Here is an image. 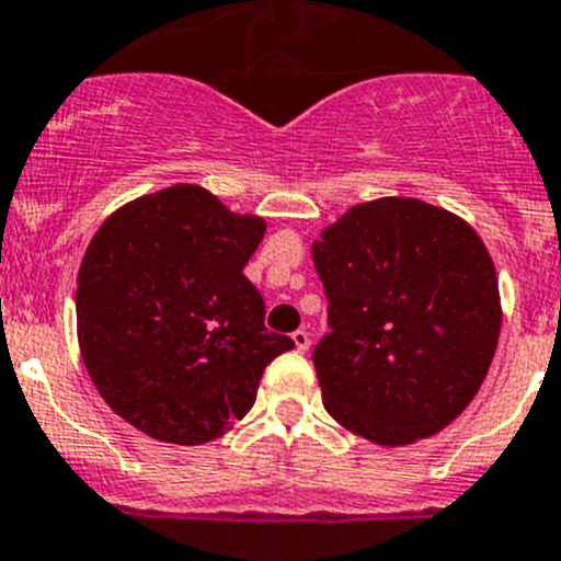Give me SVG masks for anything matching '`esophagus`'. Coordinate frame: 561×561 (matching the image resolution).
<instances>
[{"instance_id": "obj_1", "label": "esophagus", "mask_w": 561, "mask_h": 561, "mask_svg": "<svg viewBox=\"0 0 561 561\" xmlns=\"http://www.w3.org/2000/svg\"><path fill=\"white\" fill-rule=\"evenodd\" d=\"M309 331H304V329H298V331H293V345H296V351L298 353H307L309 351Z\"/></svg>"}]
</instances>
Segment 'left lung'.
Returning <instances> with one entry per match:
<instances>
[{
  "mask_svg": "<svg viewBox=\"0 0 561 561\" xmlns=\"http://www.w3.org/2000/svg\"><path fill=\"white\" fill-rule=\"evenodd\" d=\"M331 331L312 353L345 431L405 447L436 436L485 380L502 331L493 260L474 227L413 197L353 205L312 243Z\"/></svg>",
  "mask_w": 561,
  "mask_h": 561,
  "instance_id": "8db88e82",
  "label": "left lung"
}]
</instances>
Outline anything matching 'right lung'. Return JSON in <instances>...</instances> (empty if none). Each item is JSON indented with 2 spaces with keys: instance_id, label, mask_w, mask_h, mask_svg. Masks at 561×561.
<instances>
[{
  "instance_id": "right-lung-1",
  "label": "right lung",
  "mask_w": 561,
  "mask_h": 561,
  "mask_svg": "<svg viewBox=\"0 0 561 561\" xmlns=\"http://www.w3.org/2000/svg\"><path fill=\"white\" fill-rule=\"evenodd\" d=\"M263 236L265 219L194 183L130 199L92 236L76 279L79 351L98 394L145 436L221 438L293 351L243 276Z\"/></svg>"
}]
</instances>
